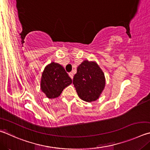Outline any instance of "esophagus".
Segmentation results:
<instances>
[{
    "label": "esophagus",
    "mask_w": 150,
    "mask_h": 150,
    "mask_svg": "<svg viewBox=\"0 0 150 150\" xmlns=\"http://www.w3.org/2000/svg\"><path fill=\"white\" fill-rule=\"evenodd\" d=\"M69 77H70L71 78V79L73 78V73H72L71 72L69 73Z\"/></svg>",
    "instance_id": "obj_1"
}]
</instances>
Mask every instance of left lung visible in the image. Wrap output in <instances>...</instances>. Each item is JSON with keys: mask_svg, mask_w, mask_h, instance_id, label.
Here are the masks:
<instances>
[{"mask_svg": "<svg viewBox=\"0 0 150 150\" xmlns=\"http://www.w3.org/2000/svg\"><path fill=\"white\" fill-rule=\"evenodd\" d=\"M73 84L78 96L91 102L98 98L105 86L104 75L95 62L84 61L77 67Z\"/></svg>", "mask_w": 150, "mask_h": 150, "instance_id": "left-lung-1", "label": "left lung"}]
</instances>
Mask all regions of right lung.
<instances>
[{
    "label": "right lung",
    "instance_id": "obj_1",
    "mask_svg": "<svg viewBox=\"0 0 150 150\" xmlns=\"http://www.w3.org/2000/svg\"><path fill=\"white\" fill-rule=\"evenodd\" d=\"M71 83V79L64 68L52 62L45 67L42 73L40 88L48 98H55Z\"/></svg>",
    "mask_w": 150,
    "mask_h": 150
}]
</instances>
